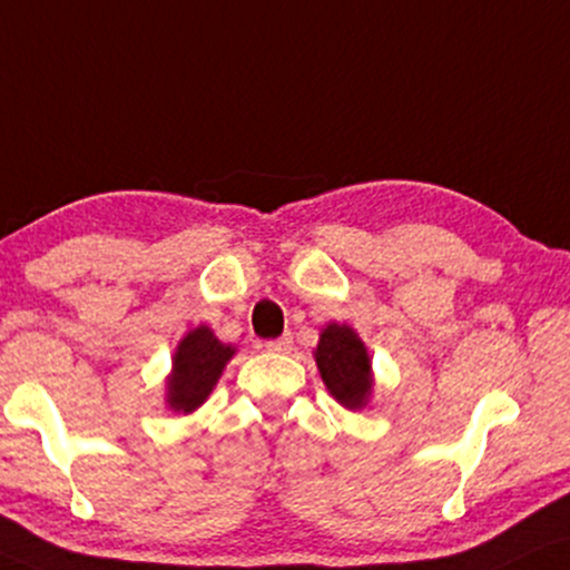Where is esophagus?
<instances>
[{
	"instance_id": "obj_1",
	"label": "esophagus",
	"mask_w": 570,
	"mask_h": 570,
	"mask_svg": "<svg viewBox=\"0 0 570 570\" xmlns=\"http://www.w3.org/2000/svg\"><path fill=\"white\" fill-rule=\"evenodd\" d=\"M264 348L272 351V354H287V351L293 348V338H291V335H283V338L266 341Z\"/></svg>"
}]
</instances>
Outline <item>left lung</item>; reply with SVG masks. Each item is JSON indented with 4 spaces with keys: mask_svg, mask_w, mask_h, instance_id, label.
Listing matches in <instances>:
<instances>
[{
    "mask_svg": "<svg viewBox=\"0 0 570 570\" xmlns=\"http://www.w3.org/2000/svg\"><path fill=\"white\" fill-rule=\"evenodd\" d=\"M314 360H317L322 381L335 396V402L346 410L367 406L372 393V362L367 346L354 327L330 322L322 330Z\"/></svg>",
    "mask_w": 570,
    "mask_h": 570,
    "instance_id": "obj_1",
    "label": "left lung"
}]
</instances>
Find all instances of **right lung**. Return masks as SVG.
I'll return each instance as SVG.
<instances>
[{
	"label": "right lung",
	"mask_w": 570,
	"mask_h": 570,
	"mask_svg": "<svg viewBox=\"0 0 570 570\" xmlns=\"http://www.w3.org/2000/svg\"><path fill=\"white\" fill-rule=\"evenodd\" d=\"M235 356V346H227L214 335V330L200 325L189 330L179 341L171 360V375L166 381V406L174 412L189 414L206 402L214 391L222 370Z\"/></svg>",
	"instance_id": "add662e5"
}]
</instances>
